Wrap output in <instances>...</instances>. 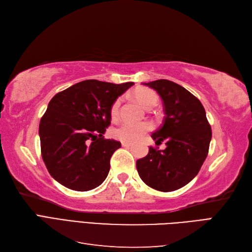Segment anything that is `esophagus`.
I'll return each instance as SVG.
<instances>
[{
    "label": "esophagus",
    "instance_id": "obj_1",
    "mask_svg": "<svg viewBox=\"0 0 252 252\" xmlns=\"http://www.w3.org/2000/svg\"><path fill=\"white\" fill-rule=\"evenodd\" d=\"M122 146L127 148V147H130L131 144H130V143H126V142H122Z\"/></svg>",
    "mask_w": 252,
    "mask_h": 252
}]
</instances>
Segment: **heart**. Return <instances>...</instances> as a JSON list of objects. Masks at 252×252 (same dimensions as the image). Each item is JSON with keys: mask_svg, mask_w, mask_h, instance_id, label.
Masks as SVG:
<instances>
[{"mask_svg": "<svg viewBox=\"0 0 252 252\" xmlns=\"http://www.w3.org/2000/svg\"><path fill=\"white\" fill-rule=\"evenodd\" d=\"M133 96L135 100L139 102V104L146 109L154 107L158 102L157 94L154 91L147 88H140L138 90H135ZM120 105V98H117V100L112 103L110 108V116L112 119H116L118 117ZM151 126L148 123H129V122H125V123H122L118 127L114 128L112 130V134L114 138L122 142L132 143L136 140H139L145 132L149 130Z\"/></svg>", "mask_w": 252, "mask_h": 252, "instance_id": "1", "label": "heart"}]
</instances>
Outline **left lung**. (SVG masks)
<instances>
[{
	"label": "left lung",
	"mask_w": 252,
	"mask_h": 252,
	"mask_svg": "<svg viewBox=\"0 0 252 252\" xmlns=\"http://www.w3.org/2000/svg\"><path fill=\"white\" fill-rule=\"evenodd\" d=\"M161 96L165 119L151 134L166 148L149 147L148 155L136 161L140 178L158 191H174L194 179L207 158L211 127L202 103L187 89L168 80L143 83Z\"/></svg>",
	"instance_id": "left-lung-1"
}]
</instances>
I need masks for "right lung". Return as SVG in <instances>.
Instances as JSON below:
<instances>
[{"label": "right lung", "instance_id": "right-lung-1", "mask_svg": "<svg viewBox=\"0 0 252 252\" xmlns=\"http://www.w3.org/2000/svg\"><path fill=\"white\" fill-rule=\"evenodd\" d=\"M86 80L51 98L41 119L43 161L51 177L75 191H88L107 178L121 143L105 139L112 103L133 85Z\"/></svg>", "mask_w": 252, "mask_h": 252}]
</instances>
